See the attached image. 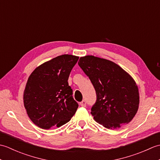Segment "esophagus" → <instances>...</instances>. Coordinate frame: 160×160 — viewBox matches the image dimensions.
Here are the masks:
<instances>
[{
  "label": "esophagus",
  "mask_w": 160,
  "mask_h": 160,
  "mask_svg": "<svg viewBox=\"0 0 160 160\" xmlns=\"http://www.w3.org/2000/svg\"><path fill=\"white\" fill-rule=\"evenodd\" d=\"M80 105L81 107H86V101L85 100H82V102H80Z\"/></svg>",
  "instance_id": "1"
}]
</instances>
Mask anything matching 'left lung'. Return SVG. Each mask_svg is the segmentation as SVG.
I'll use <instances>...</instances> for the list:
<instances>
[{
    "label": "left lung",
    "mask_w": 160,
    "mask_h": 160,
    "mask_svg": "<svg viewBox=\"0 0 160 160\" xmlns=\"http://www.w3.org/2000/svg\"><path fill=\"white\" fill-rule=\"evenodd\" d=\"M78 64L89 78L97 96L91 115L107 128L128 124L139 108L140 95L133 78L111 60L93 56L81 57Z\"/></svg>",
    "instance_id": "8db88e82"
}]
</instances>
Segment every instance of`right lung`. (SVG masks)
I'll use <instances>...</instances> for the list:
<instances>
[{
    "label": "right lung",
    "instance_id": "1",
    "mask_svg": "<svg viewBox=\"0 0 160 160\" xmlns=\"http://www.w3.org/2000/svg\"><path fill=\"white\" fill-rule=\"evenodd\" d=\"M78 58L69 54L57 56L36 67L29 76L24 90V106L38 127H60L76 113L78 104L68 78Z\"/></svg>",
    "mask_w": 160,
    "mask_h": 160
}]
</instances>
